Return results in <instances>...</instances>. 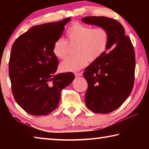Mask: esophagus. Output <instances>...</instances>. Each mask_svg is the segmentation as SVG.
<instances>
[{"instance_id":"esophagus-1","label":"esophagus","mask_w":149,"mask_h":149,"mask_svg":"<svg viewBox=\"0 0 149 149\" xmlns=\"http://www.w3.org/2000/svg\"><path fill=\"white\" fill-rule=\"evenodd\" d=\"M83 75V72H79V73H75V75L76 77H77V76H81V75Z\"/></svg>"}]
</instances>
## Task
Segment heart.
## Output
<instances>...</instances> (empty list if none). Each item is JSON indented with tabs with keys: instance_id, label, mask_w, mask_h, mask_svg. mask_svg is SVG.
Here are the masks:
<instances>
[{
	"instance_id": "heart-1",
	"label": "heart",
	"mask_w": 149,
	"mask_h": 149,
	"mask_svg": "<svg viewBox=\"0 0 149 149\" xmlns=\"http://www.w3.org/2000/svg\"><path fill=\"white\" fill-rule=\"evenodd\" d=\"M67 41L59 38L54 41L52 53L59 59L67 56L70 46H76L74 56H69L60 64L64 72H75L86 65L88 61L94 62L107 51L109 34L103 27H91L75 22L67 30Z\"/></svg>"
}]
</instances>
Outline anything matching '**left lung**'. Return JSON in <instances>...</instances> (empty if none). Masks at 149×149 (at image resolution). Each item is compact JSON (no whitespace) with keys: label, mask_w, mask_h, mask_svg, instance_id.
<instances>
[{"label":"left lung","mask_w":149,"mask_h":149,"mask_svg":"<svg viewBox=\"0 0 149 149\" xmlns=\"http://www.w3.org/2000/svg\"><path fill=\"white\" fill-rule=\"evenodd\" d=\"M88 24L107 29L109 34L107 49H112L85 68L84 75L88 84L85 100L95 113L107 114L116 110L132 91L135 79V51L122 25L104 16L82 19Z\"/></svg>","instance_id":"left-lung-1"}]
</instances>
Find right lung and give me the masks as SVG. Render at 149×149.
<instances>
[{"label": "right lung", "mask_w": 149, "mask_h": 149, "mask_svg": "<svg viewBox=\"0 0 149 149\" xmlns=\"http://www.w3.org/2000/svg\"><path fill=\"white\" fill-rule=\"evenodd\" d=\"M70 19L35 26L12 45L8 69L12 94L29 114L43 116L54 111L62 90L75 78L72 72L56 74L58 60L52 53L54 41Z\"/></svg>", "instance_id": "obj_1"}]
</instances>
